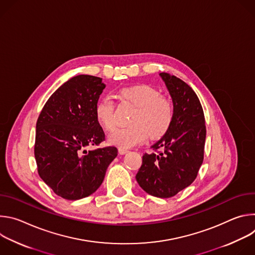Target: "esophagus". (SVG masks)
I'll return each mask as SVG.
<instances>
[{"mask_svg": "<svg viewBox=\"0 0 255 255\" xmlns=\"http://www.w3.org/2000/svg\"><path fill=\"white\" fill-rule=\"evenodd\" d=\"M129 152V150L128 149H126V148H119V153L120 154H126V153H128Z\"/></svg>", "mask_w": 255, "mask_h": 255, "instance_id": "34e87169", "label": "esophagus"}]
</instances>
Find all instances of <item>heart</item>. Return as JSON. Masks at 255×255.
<instances>
[{"mask_svg":"<svg viewBox=\"0 0 255 255\" xmlns=\"http://www.w3.org/2000/svg\"><path fill=\"white\" fill-rule=\"evenodd\" d=\"M120 95L132 103L137 111L131 118L133 125L116 129L109 137V143L121 148H130L143 142L148 133L157 138L168 131L173 121V108L158 90L148 85H137L122 89ZM95 117L106 131L114 130L117 121L110 97H104L97 103Z\"/></svg>","mask_w":255,"mask_h":255,"instance_id":"obj_1","label":"heart"}]
</instances>
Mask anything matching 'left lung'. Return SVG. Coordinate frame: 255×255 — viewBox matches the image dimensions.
Masks as SVG:
<instances>
[{
  "mask_svg": "<svg viewBox=\"0 0 255 255\" xmlns=\"http://www.w3.org/2000/svg\"><path fill=\"white\" fill-rule=\"evenodd\" d=\"M173 104V121L168 131L145 153L136 174L139 186L157 198H170L189 187L204 159L205 116L193 89L180 79L160 72Z\"/></svg>",
  "mask_w": 255,
  "mask_h": 255,
  "instance_id": "obj_1",
  "label": "left lung"
}]
</instances>
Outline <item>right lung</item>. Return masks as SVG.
I'll use <instances>...</instances> for the list:
<instances>
[{
    "label": "right lung",
    "instance_id": "right-lung-1",
    "mask_svg": "<svg viewBox=\"0 0 255 255\" xmlns=\"http://www.w3.org/2000/svg\"><path fill=\"white\" fill-rule=\"evenodd\" d=\"M105 88L101 78H71L50 96L36 123L34 154L38 173L63 199L76 201L95 193L118 154L114 146L86 149L105 140L95 117Z\"/></svg>",
    "mask_w": 255,
    "mask_h": 255
}]
</instances>
